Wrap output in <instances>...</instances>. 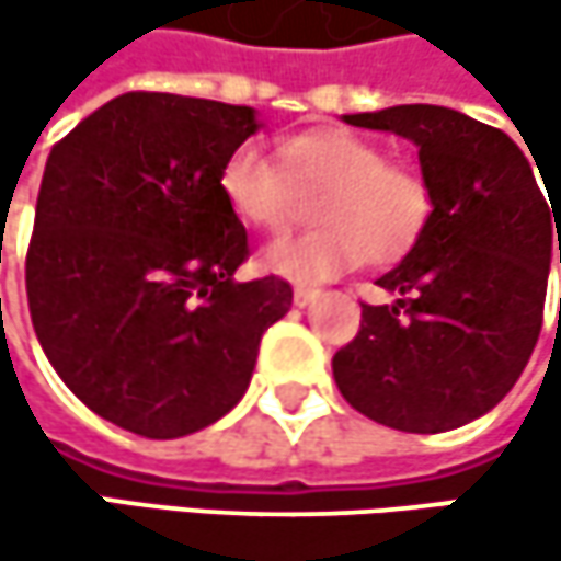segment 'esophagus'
<instances>
[{
    "label": "esophagus",
    "mask_w": 561,
    "mask_h": 561,
    "mask_svg": "<svg viewBox=\"0 0 561 561\" xmlns=\"http://www.w3.org/2000/svg\"><path fill=\"white\" fill-rule=\"evenodd\" d=\"M318 295H321L318 288H308V285H298V288L291 291V301H295L298 308H308L311 301H318Z\"/></svg>",
    "instance_id": "esophagus-1"
}]
</instances>
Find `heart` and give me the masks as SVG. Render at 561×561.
<instances>
[{"instance_id": "1", "label": "heart", "mask_w": 561, "mask_h": 561, "mask_svg": "<svg viewBox=\"0 0 561 561\" xmlns=\"http://www.w3.org/2000/svg\"><path fill=\"white\" fill-rule=\"evenodd\" d=\"M282 169L256 146H237L220 169L230 210L260 230H279L291 217L295 191H318L314 230L266 247V270L291 282H321L357 263L390 266L422 237L432 191L415 169L383 159V149L351 129H314L279 146Z\"/></svg>"}]
</instances>
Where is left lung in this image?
Wrapping results in <instances>:
<instances>
[{"label": "left lung", "mask_w": 561, "mask_h": 561, "mask_svg": "<svg viewBox=\"0 0 561 561\" xmlns=\"http://www.w3.org/2000/svg\"><path fill=\"white\" fill-rule=\"evenodd\" d=\"M344 123L415 142L432 214L405 260L377 279L399 298L364 305L357 337L331 360L334 383L380 425L458 428L513 390L539 341L559 197L545 201L506 133L458 110L409 103Z\"/></svg>", "instance_id": "1"}]
</instances>
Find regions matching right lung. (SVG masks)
Wrapping results in <instances>:
<instances>
[{
  "instance_id": "right-lung-1",
  "label": "right lung",
  "mask_w": 561,
  "mask_h": 561,
  "mask_svg": "<svg viewBox=\"0 0 561 561\" xmlns=\"http://www.w3.org/2000/svg\"><path fill=\"white\" fill-rule=\"evenodd\" d=\"M256 129L250 106L136 90L48 156L32 324L67 390L126 432L181 438L227 415L291 308L279 276L233 279L250 247L220 169Z\"/></svg>"
}]
</instances>
